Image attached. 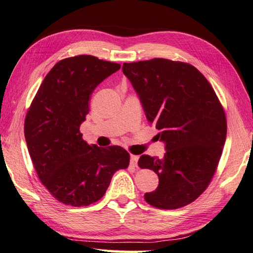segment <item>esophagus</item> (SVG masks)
Returning a JSON list of instances; mask_svg holds the SVG:
<instances>
[{"mask_svg": "<svg viewBox=\"0 0 253 253\" xmlns=\"http://www.w3.org/2000/svg\"><path fill=\"white\" fill-rule=\"evenodd\" d=\"M137 162H138V156L131 155V158H130L131 165H133V166H137Z\"/></svg>", "mask_w": 253, "mask_h": 253, "instance_id": "34e87169", "label": "esophagus"}]
</instances>
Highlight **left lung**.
<instances>
[{"instance_id":"8db88e82","label":"left lung","mask_w":253,"mask_h":253,"mask_svg":"<svg viewBox=\"0 0 253 253\" xmlns=\"http://www.w3.org/2000/svg\"><path fill=\"white\" fill-rule=\"evenodd\" d=\"M122 71L166 151L162 158L138 159V166L159 178L144 198L157 209L182 208L203 193L217 168L227 133L223 107L191 64L156 58L123 63Z\"/></svg>"}]
</instances>
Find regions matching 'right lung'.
<instances>
[{
	"label": "right lung",
	"instance_id": "obj_1",
	"mask_svg": "<svg viewBox=\"0 0 253 253\" xmlns=\"http://www.w3.org/2000/svg\"><path fill=\"white\" fill-rule=\"evenodd\" d=\"M120 64L92 55L59 61L36 94L25 119V138L40 181L66 205L87 206L106 193L130 155L120 146L98 147L83 140L80 126L91 92Z\"/></svg>",
	"mask_w": 253,
	"mask_h": 253
}]
</instances>
